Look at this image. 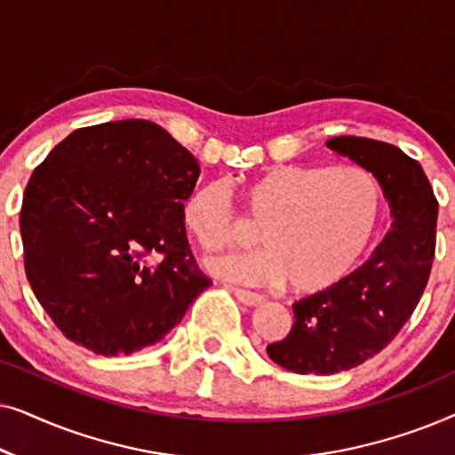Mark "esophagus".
I'll use <instances>...</instances> for the list:
<instances>
[{
	"label": "esophagus",
	"mask_w": 455,
	"mask_h": 455,
	"mask_svg": "<svg viewBox=\"0 0 455 455\" xmlns=\"http://www.w3.org/2000/svg\"><path fill=\"white\" fill-rule=\"evenodd\" d=\"M229 291H232V294L238 298L242 304H246V307H257V304L263 302V296L254 294V291H248L242 288H229Z\"/></svg>",
	"instance_id": "1"
}]
</instances>
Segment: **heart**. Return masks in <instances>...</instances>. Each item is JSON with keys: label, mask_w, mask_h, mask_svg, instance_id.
<instances>
[{"label": "heart", "mask_w": 455, "mask_h": 455, "mask_svg": "<svg viewBox=\"0 0 455 455\" xmlns=\"http://www.w3.org/2000/svg\"><path fill=\"white\" fill-rule=\"evenodd\" d=\"M244 198L252 220L263 221V248L213 257L207 269L248 285L290 283L300 296L325 294L356 269L383 211L377 180L352 165H273L251 180ZM182 221L203 251L232 244L240 220L229 186L221 180L198 184L186 196Z\"/></svg>", "instance_id": "obj_1"}]
</instances>
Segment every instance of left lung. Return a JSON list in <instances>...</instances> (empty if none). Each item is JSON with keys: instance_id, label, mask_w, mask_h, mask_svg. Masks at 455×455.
<instances>
[{"instance_id": "8db88e82", "label": "left lung", "mask_w": 455, "mask_h": 455, "mask_svg": "<svg viewBox=\"0 0 455 455\" xmlns=\"http://www.w3.org/2000/svg\"><path fill=\"white\" fill-rule=\"evenodd\" d=\"M327 147L377 178L394 226L338 288L291 307L294 325L282 341L267 346V354L298 375H333L381 352L412 316L435 259L439 204L419 161L360 136H335Z\"/></svg>"}]
</instances>
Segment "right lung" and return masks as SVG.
<instances>
[{
    "instance_id": "add662e5",
    "label": "right lung",
    "mask_w": 455,
    "mask_h": 455,
    "mask_svg": "<svg viewBox=\"0 0 455 455\" xmlns=\"http://www.w3.org/2000/svg\"><path fill=\"white\" fill-rule=\"evenodd\" d=\"M198 173L195 155L148 120L74 130L33 172L24 271L68 339L103 356L142 350L209 288L182 221Z\"/></svg>"
}]
</instances>
